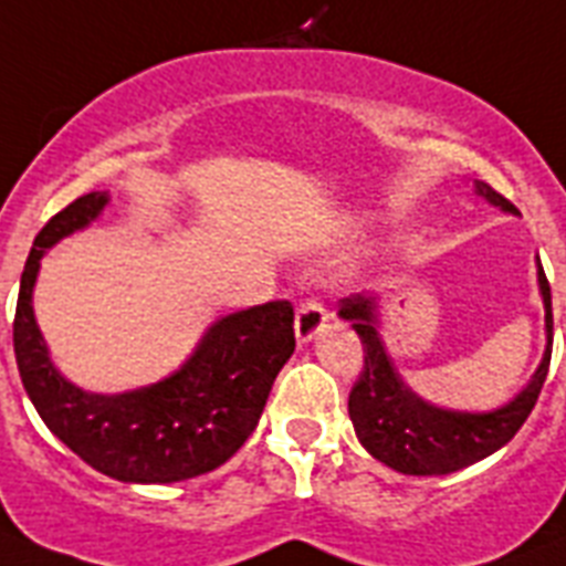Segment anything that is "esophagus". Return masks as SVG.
I'll list each match as a JSON object with an SVG mask.
<instances>
[{
	"label": "esophagus",
	"mask_w": 566,
	"mask_h": 566,
	"mask_svg": "<svg viewBox=\"0 0 566 566\" xmlns=\"http://www.w3.org/2000/svg\"><path fill=\"white\" fill-rule=\"evenodd\" d=\"M331 319L327 316L325 307L316 302V298H307V302H302L296 311V342L298 345H307L311 339H316V334H319L322 327H325V322Z\"/></svg>",
	"instance_id": "34e87169"
}]
</instances>
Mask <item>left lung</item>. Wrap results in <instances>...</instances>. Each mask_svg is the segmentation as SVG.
Masks as SVG:
<instances>
[{
    "label": "left lung",
    "mask_w": 566,
    "mask_h": 566,
    "mask_svg": "<svg viewBox=\"0 0 566 566\" xmlns=\"http://www.w3.org/2000/svg\"><path fill=\"white\" fill-rule=\"evenodd\" d=\"M474 192L497 210L517 216L515 207L483 180H474ZM535 268H538V293L544 302V334H547L544 356L530 382L510 402L489 411H460V408H443L422 400L415 388H408L388 354L377 293L365 291L339 298V319L350 322L365 348V368L348 397L350 422L365 452L394 472L429 478V474H452L472 467L510 443L535 408L553 354V296L538 259Z\"/></svg>",
    "instance_id": "8db88e82"
}]
</instances>
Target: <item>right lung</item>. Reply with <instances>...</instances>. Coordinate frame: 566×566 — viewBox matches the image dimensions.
Instances as JSON below:
<instances>
[{
    "instance_id": "1",
    "label": "right lung",
    "mask_w": 566,
    "mask_h": 566,
    "mask_svg": "<svg viewBox=\"0 0 566 566\" xmlns=\"http://www.w3.org/2000/svg\"><path fill=\"white\" fill-rule=\"evenodd\" d=\"M108 192H88L56 212L33 239L19 282L13 354L36 415L56 440L97 472L123 483H178L239 452L259 426L275 374L291 359V302H268L212 322L169 377L99 394L71 382L51 359L33 316L42 255L97 221Z\"/></svg>"
}]
</instances>
